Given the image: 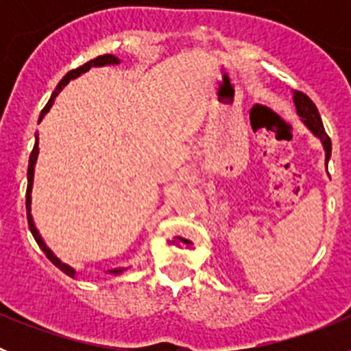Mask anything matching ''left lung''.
Wrapping results in <instances>:
<instances>
[{"label": "left lung", "instance_id": "8db88e82", "mask_svg": "<svg viewBox=\"0 0 351 351\" xmlns=\"http://www.w3.org/2000/svg\"><path fill=\"white\" fill-rule=\"evenodd\" d=\"M291 95H293V105H295V110L297 114H299L300 121L304 123V126H306V128L322 142V145H324L325 165H327L328 160H330V153H332V144H330V138H328V135L325 133L324 123H322V117L320 114H318V108H316V105L309 100V96H306L304 93L293 91Z\"/></svg>", "mask_w": 351, "mask_h": 351}]
</instances>
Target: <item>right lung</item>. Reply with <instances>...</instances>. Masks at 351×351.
I'll use <instances>...</instances> for the list:
<instances>
[{
    "mask_svg": "<svg viewBox=\"0 0 351 351\" xmlns=\"http://www.w3.org/2000/svg\"><path fill=\"white\" fill-rule=\"evenodd\" d=\"M119 63H121V60H119V58H117V56L104 54V56H98V58H95V60L88 61V63L82 64V66L75 68V70L68 71L66 75H64L63 79L60 80V84H58V88L54 89V93H52V95H51V100H49L47 105L43 107L42 114H40V117H38V123L43 119V117H45V114H47L49 110H51V107H52V105H54L56 96H58L61 91H63V88H64V86H66L68 82H70V80L77 79V77H80V75H82V73H86V71L91 70V68H96V66H98V68H100V66H114V64H119ZM38 153H40V149H38V133H35V147H33V151H31L29 165H27V190H26L27 225H29V230H31V234H33V237H35L36 244H38V246L42 247V251H43V253H45V255H47V258L51 260L52 263H54L56 267L61 269V271H63L64 274L70 276V278H75V276H77L75 269L70 267L68 263L61 262V260L54 255V251H52L51 247H49L47 244H45V241H43L42 235H40L38 228H36L35 219H33V214H31V191H33V182H35V165H36V160H38ZM125 271H126L125 267H117V269H112V271H108V274L119 276V274H123V272H125Z\"/></svg>",
    "mask_w": 351,
    "mask_h": 351,
    "instance_id": "right-lung-1",
    "label": "right lung"
}]
</instances>
